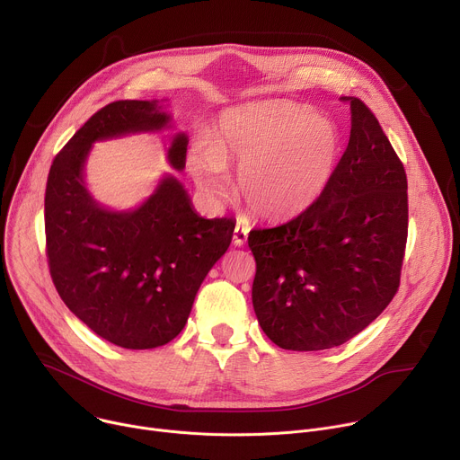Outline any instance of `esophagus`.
Masks as SVG:
<instances>
[{"label":"esophagus","instance_id":"esophagus-1","mask_svg":"<svg viewBox=\"0 0 460 460\" xmlns=\"http://www.w3.org/2000/svg\"><path fill=\"white\" fill-rule=\"evenodd\" d=\"M247 233H249V229L238 224V226L234 227V233H233V243H234V245H243V243L247 242Z\"/></svg>","mask_w":460,"mask_h":460}]
</instances>
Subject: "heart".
I'll use <instances>...</instances> for the list:
<instances>
[{
    "label": "heart",
    "instance_id": "1",
    "mask_svg": "<svg viewBox=\"0 0 460 460\" xmlns=\"http://www.w3.org/2000/svg\"><path fill=\"white\" fill-rule=\"evenodd\" d=\"M341 155L336 124L291 102H255L226 111L213 141H196L189 169L218 199L229 194L226 164L240 169V198L262 218L305 213L328 189Z\"/></svg>",
    "mask_w": 460,
    "mask_h": 460
}]
</instances>
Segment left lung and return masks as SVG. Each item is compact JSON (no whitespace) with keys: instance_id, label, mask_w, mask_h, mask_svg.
Masks as SVG:
<instances>
[{"instance_id":"8db88e82","label":"left lung","mask_w":460,"mask_h":460,"mask_svg":"<svg viewBox=\"0 0 460 460\" xmlns=\"http://www.w3.org/2000/svg\"><path fill=\"white\" fill-rule=\"evenodd\" d=\"M345 154L326 192L282 226L247 236L253 308L286 350L352 340L396 296L407 242V176L378 119L356 97Z\"/></svg>"}]
</instances>
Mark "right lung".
Listing matches in <instances>:
<instances>
[{
    "mask_svg": "<svg viewBox=\"0 0 460 460\" xmlns=\"http://www.w3.org/2000/svg\"><path fill=\"white\" fill-rule=\"evenodd\" d=\"M169 122L157 101H115L69 139L48 176L46 252L55 288L82 323L122 349H155L178 336L234 231L231 218L196 215L174 176L134 211H110L92 198L84 163L95 141L159 132ZM187 145L178 134L169 148L178 171Z\"/></svg>",
    "mask_w": 460,
    "mask_h": 460,
    "instance_id": "obj_1",
    "label": "right lung"
}]
</instances>
